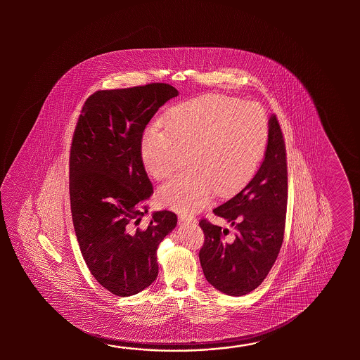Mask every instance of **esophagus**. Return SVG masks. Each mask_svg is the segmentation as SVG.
I'll return each instance as SVG.
<instances>
[{
    "instance_id": "obj_1",
    "label": "esophagus",
    "mask_w": 360,
    "mask_h": 360,
    "mask_svg": "<svg viewBox=\"0 0 360 360\" xmlns=\"http://www.w3.org/2000/svg\"><path fill=\"white\" fill-rule=\"evenodd\" d=\"M179 219H180V221L181 222H195L197 220H195V217L193 216V214H179Z\"/></svg>"
}]
</instances>
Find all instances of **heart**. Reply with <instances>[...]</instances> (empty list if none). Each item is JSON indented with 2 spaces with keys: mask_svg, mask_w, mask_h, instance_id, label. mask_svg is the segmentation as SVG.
<instances>
[{
  "mask_svg": "<svg viewBox=\"0 0 360 360\" xmlns=\"http://www.w3.org/2000/svg\"><path fill=\"white\" fill-rule=\"evenodd\" d=\"M163 121L146 127L140 154L157 179L181 169L188 154L191 171L160 189L162 203L179 212L202 208L214 188L231 193L248 183L268 143L266 115L255 103L206 96L172 108Z\"/></svg>",
  "mask_w": 360,
  "mask_h": 360,
  "instance_id": "1",
  "label": "heart"
}]
</instances>
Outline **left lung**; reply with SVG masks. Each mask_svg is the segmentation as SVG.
I'll list each match as a JSON object with an SVG mask.
<instances>
[{"label":"left lung","instance_id":"left-lung-1","mask_svg":"<svg viewBox=\"0 0 360 360\" xmlns=\"http://www.w3.org/2000/svg\"><path fill=\"white\" fill-rule=\"evenodd\" d=\"M285 211V146L281 126L271 115L260 169L242 191L214 210L229 228L199 221L205 233L199 260L207 282L229 296H243L257 288L281 251Z\"/></svg>","mask_w":360,"mask_h":360}]
</instances>
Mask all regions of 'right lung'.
Segmentation results:
<instances>
[{"mask_svg":"<svg viewBox=\"0 0 360 360\" xmlns=\"http://www.w3.org/2000/svg\"><path fill=\"white\" fill-rule=\"evenodd\" d=\"M179 95L167 84L101 90L86 100L70 146L69 195L77 240L94 278L115 296L148 288L158 276L157 250L176 214L154 211L153 186L140 143L157 110Z\"/></svg>","mask_w":360,"mask_h":360,"instance_id":"obj_1","label":"right lung"}]
</instances>
